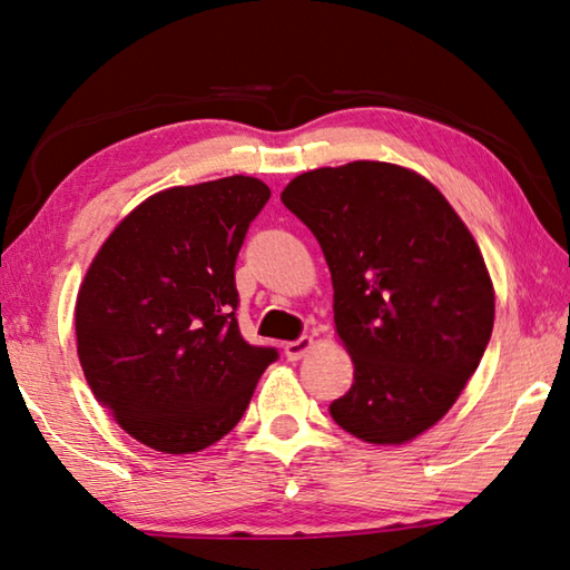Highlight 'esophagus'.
Wrapping results in <instances>:
<instances>
[{
    "label": "esophagus",
    "instance_id": "1",
    "mask_svg": "<svg viewBox=\"0 0 570 570\" xmlns=\"http://www.w3.org/2000/svg\"><path fill=\"white\" fill-rule=\"evenodd\" d=\"M315 347V340L313 337H299V340H293V342H287L285 345V354H287V360H303L305 354Z\"/></svg>",
    "mask_w": 570,
    "mask_h": 570
}]
</instances>
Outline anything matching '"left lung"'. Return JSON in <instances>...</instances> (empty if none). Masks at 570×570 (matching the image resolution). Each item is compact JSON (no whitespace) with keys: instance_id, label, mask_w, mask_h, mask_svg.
Listing matches in <instances>:
<instances>
[{"instance_id":"left-lung-1","label":"left lung","mask_w":570,"mask_h":570,"mask_svg":"<svg viewBox=\"0 0 570 570\" xmlns=\"http://www.w3.org/2000/svg\"><path fill=\"white\" fill-rule=\"evenodd\" d=\"M281 198L325 253L354 364L332 419L362 442H412L452 410L489 345L497 295L474 235L432 180L384 160L307 170Z\"/></svg>"}]
</instances>
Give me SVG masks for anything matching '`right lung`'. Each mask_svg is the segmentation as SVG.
<instances>
[{"label": "right lung", "instance_id": "add662e5", "mask_svg": "<svg viewBox=\"0 0 570 570\" xmlns=\"http://www.w3.org/2000/svg\"><path fill=\"white\" fill-rule=\"evenodd\" d=\"M271 198L228 176L154 193L86 271L73 322L91 392L136 442L193 454L240 422L273 347L240 337L235 257Z\"/></svg>", "mask_w": 570, "mask_h": 570}]
</instances>
